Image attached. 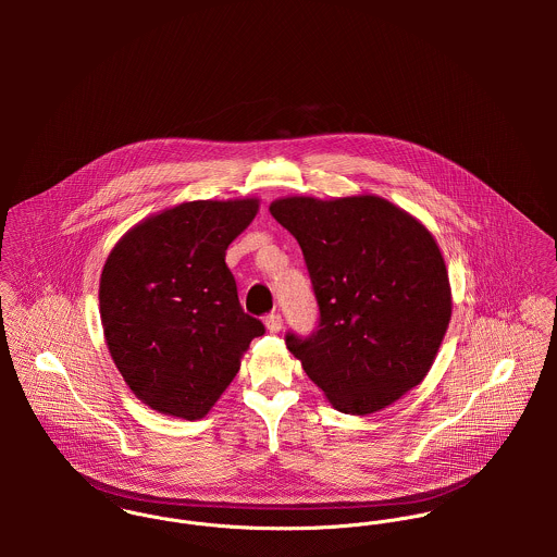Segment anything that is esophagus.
Masks as SVG:
<instances>
[{"instance_id": "obj_1", "label": "esophagus", "mask_w": 557, "mask_h": 557, "mask_svg": "<svg viewBox=\"0 0 557 557\" xmlns=\"http://www.w3.org/2000/svg\"><path fill=\"white\" fill-rule=\"evenodd\" d=\"M265 327L274 334V332H281V327H283V319L278 313H270L268 318H265Z\"/></svg>"}]
</instances>
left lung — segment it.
Instances as JSON below:
<instances>
[{
    "mask_svg": "<svg viewBox=\"0 0 557 557\" xmlns=\"http://www.w3.org/2000/svg\"><path fill=\"white\" fill-rule=\"evenodd\" d=\"M270 214L298 239L318 298V327L287 349L334 409L367 416L429 373L453 300L431 232L375 195L285 197Z\"/></svg>",
    "mask_w": 557,
    "mask_h": 557,
    "instance_id": "8db88e82",
    "label": "left lung"
}]
</instances>
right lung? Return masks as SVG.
Segmentation results:
<instances>
[{
  "mask_svg": "<svg viewBox=\"0 0 557 557\" xmlns=\"http://www.w3.org/2000/svg\"><path fill=\"white\" fill-rule=\"evenodd\" d=\"M257 210L259 199L180 203L135 225L107 257L98 298L109 354L160 413L203 418L265 332L239 307L225 263Z\"/></svg>",
  "mask_w": 557,
  "mask_h": 557,
  "instance_id": "right-lung-1",
  "label": "right lung"
}]
</instances>
